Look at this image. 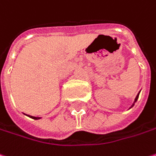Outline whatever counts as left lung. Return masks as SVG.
<instances>
[{
  "label": "left lung",
  "mask_w": 156,
  "mask_h": 156,
  "mask_svg": "<svg viewBox=\"0 0 156 156\" xmlns=\"http://www.w3.org/2000/svg\"><path fill=\"white\" fill-rule=\"evenodd\" d=\"M139 94H140V92H139V93H138V95H137V96H136V98H135V100H134V103H135V102H136V101H137V99H138V98H139ZM134 103H133V104L132 106H133V105H134Z\"/></svg>",
  "instance_id": "1"
}]
</instances>
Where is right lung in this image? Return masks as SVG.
Segmentation results:
<instances>
[{
    "label": "right lung",
    "instance_id": "1",
    "mask_svg": "<svg viewBox=\"0 0 156 156\" xmlns=\"http://www.w3.org/2000/svg\"><path fill=\"white\" fill-rule=\"evenodd\" d=\"M29 116H30V118L34 119H40V118H38V117H34V116H30V115H29Z\"/></svg>",
    "mask_w": 156,
    "mask_h": 156
}]
</instances>
